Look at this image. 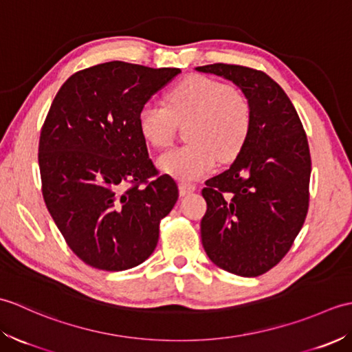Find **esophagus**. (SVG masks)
Returning <instances> with one entry per match:
<instances>
[{
    "mask_svg": "<svg viewBox=\"0 0 352 352\" xmlns=\"http://www.w3.org/2000/svg\"><path fill=\"white\" fill-rule=\"evenodd\" d=\"M178 188H180V195L182 197H188L190 195L192 192H195L197 186L193 183H188V182H182L180 184H178Z\"/></svg>",
    "mask_w": 352,
    "mask_h": 352,
    "instance_id": "1",
    "label": "esophagus"
}]
</instances>
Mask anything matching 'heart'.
Segmentation results:
<instances>
[{
	"label": "heart",
	"mask_w": 352,
	"mask_h": 352,
	"mask_svg": "<svg viewBox=\"0 0 352 352\" xmlns=\"http://www.w3.org/2000/svg\"><path fill=\"white\" fill-rule=\"evenodd\" d=\"M186 126L188 145L159 159L168 174L192 182L210 172L218 160L231 162L242 153L252 130V104L239 89L204 76H192L169 89L164 106L145 104L138 129L148 145L168 148Z\"/></svg>",
	"instance_id": "heart-1"
}]
</instances>
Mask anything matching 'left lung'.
I'll list each match as a JSON object with an SVG mask.
<instances>
[{"mask_svg":"<svg viewBox=\"0 0 352 352\" xmlns=\"http://www.w3.org/2000/svg\"><path fill=\"white\" fill-rule=\"evenodd\" d=\"M197 69L233 81L252 104V130L242 153L206 182L201 241L223 271L258 276L286 256L307 216V134L289 96L265 72L226 63Z\"/></svg>","mask_w":352,"mask_h":352,"instance_id":"1","label":"left lung"}]
</instances>
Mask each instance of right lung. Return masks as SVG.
I'll return each instance as SVG.
<instances>
[{
	"instance_id": "obj_1",
	"label": "right lung",
	"mask_w": 352,
	"mask_h": 352,
	"mask_svg": "<svg viewBox=\"0 0 352 352\" xmlns=\"http://www.w3.org/2000/svg\"><path fill=\"white\" fill-rule=\"evenodd\" d=\"M182 71L109 62L65 81L39 138L42 195L65 242L86 265L125 271L145 261L178 199L148 155L138 113Z\"/></svg>"
}]
</instances>
